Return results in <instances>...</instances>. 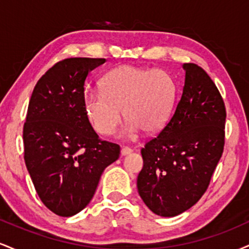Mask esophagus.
<instances>
[{"label": "esophagus", "instance_id": "34e87169", "mask_svg": "<svg viewBox=\"0 0 249 249\" xmlns=\"http://www.w3.org/2000/svg\"><path fill=\"white\" fill-rule=\"evenodd\" d=\"M121 152H122V156H127V154L132 153V148H130L127 146H123Z\"/></svg>", "mask_w": 249, "mask_h": 249}]
</instances>
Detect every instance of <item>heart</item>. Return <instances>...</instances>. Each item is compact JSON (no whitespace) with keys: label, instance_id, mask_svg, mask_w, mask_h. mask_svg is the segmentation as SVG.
I'll use <instances>...</instances> for the list:
<instances>
[{"label":"heart","instance_id":"obj_1","mask_svg":"<svg viewBox=\"0 0 249 249\" xmlns=\"http://www.w3.org/2000/svg\"><path fill=\"white\" fill-rule=\"evenodd\" d=\"M102 92H88L83 99L85 115L97 133L110 136L122 113L131 132L156 133L170 121L178 87L166 71L134 65L115 68L102 78Z\"/></svg>","mask_w":249,"mask_h":249}]
</instances>
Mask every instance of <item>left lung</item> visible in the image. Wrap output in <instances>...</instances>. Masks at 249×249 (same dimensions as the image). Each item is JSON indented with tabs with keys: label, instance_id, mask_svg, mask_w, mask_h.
I'll list each match as a JSON object with an SVG mask.
<instances>
[{
	"label": "left lung",
	"instance_id": "8db88e82",
	"mask_svg": "<svg viewBox=\"0 0 249 249\" xmlns=\"http://www.w3.org/2000/svg\"><path fill=\"white\" fill-rule=\"evenodd\" d=\"M185 85L172 118L142 148L138 192L157 215L176 216L206 192L225 145L226 108L206 71L182 64Z\"/></svg>",
	"mask_w": 249,
	"mask_h": 249
}]
</instances>
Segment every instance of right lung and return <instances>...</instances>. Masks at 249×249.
Instances as JSON below:
<instances>
[{
    "instance_id": "right-lung-1",
    "label": "right lung",
    "mask_w": 249,
    "mask_h": 249,
    "mask_svg": "<svg viewBox=\"0 0 249 249\" xmlns=\"http://www.w3.org/2000/svg\"><path fill=\"white\" fill-rule=\"evenodd\" d=\"M105 58H67L37 82L23 127L24 160L39 199L59 216L91 201L102 173L119 158V145L101 141L83 105L89 73Z\"/></svg>"
}]
</instances>
